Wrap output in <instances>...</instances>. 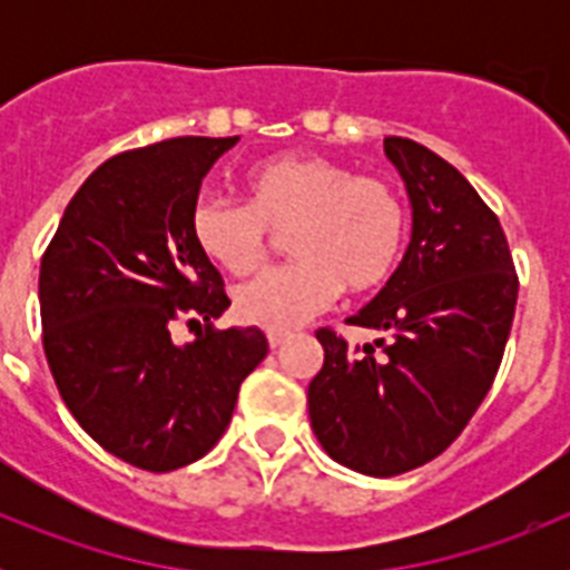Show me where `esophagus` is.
<instances>
[{
    "label": "esophagus",
    "instance_id": "esophagus-1",
    "mask_svg": "<svg viewBox=\"0 0 570 570\" xmlns=\"http://www.w3.org/2000/svg\"><path fill=\"white\" fill-rule=\"evenodd\" d=\"M291 340V331H268V345L279 347Z\"/></svg>",
    "mask_w": 570,
    "mask_h": 570
}]
</instances>
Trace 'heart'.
Wrapping results in <instances>:
<instances>
[{"label": "heart", "mask_w": 570, "mask_h": 570, "mask_svg": "<svg viewBox=\"0 0 570 570\" xmlns=\"http://www.w3.org/2000/svg\"><path fill=\"white\" fill-rule=\"evenodd\" d=\"M248 203L203 194L190 208V236L214 265L250 274L265 262L271 230L288 234L296 262L262 271L234 294L250 325L288 331L325 311L340 288L380 285L402 248L405 205L391 183L354 174L325 156H276L245 176Z\"/></svg>", "instance_id": "1"}]
</instances>
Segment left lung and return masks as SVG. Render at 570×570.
Masks as SVG:
<instances>
[{
  "mask_svg": "<svg viewBox=\"0 0 570 570\" xmlns=\"http://www.w3.org/2000/svg\"><path fill=\"white\" fill-rule=\"evenodd\" d=\"M385 156L411 199V242L347 322L391 340L347 347L320 328L325 362L308 385L325 454L367 476L425 465L462 434L500 371L520 291L500 219L465 176L402 136H387Z\"/></svg>",
  "mask_w": 570,
  "mask_h": 570,
  "instance_id": "left-lung-1",
  "label": "left lung"
}]
</instances>
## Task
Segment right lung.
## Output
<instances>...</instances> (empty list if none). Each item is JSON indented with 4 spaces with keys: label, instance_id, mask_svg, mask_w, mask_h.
Here are the masks:
<instances>
[{
    "label": "right lung",
    "instance_id": "right-lung-1",
    "mask_svg": "<svg viewBox=\"0 0 570 570\" xmlns=\"http://www.w3.org/2000/svg\"><path fill=\"white\" fill-rule=\"evenodd\" d=\"M239 136H176L99 165L62 214L39 268L42 345L85 434L128 465L165 473L205 456L265 360L259 328L216 331L223 276L190 236L205 174ZM188 313L206 322L176 346Z\"/></svg>",
    "mask_w": 570,
    "mask_h": 570
}]
</instances>
